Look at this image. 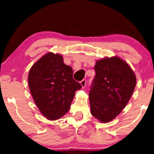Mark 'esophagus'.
I'll return each mask as SVG.
<instances>
[{
  "label": "esophagus",
  "mask_w": 154,
  "mask_h": 154,
  "mask_svg": "<svg viewBox=\"0 0 154 154\" xmlns=\"http://www.w3.org/2000/svg\"><path fill=\"white\" fill-rule=\"evenodd\" d=\"M81 83V85L82 86V88H85V85H86V80L85 79H83L82 80V81L80 82Z\"/></svg>",
  "instance_id": "34e87169"
}]
</instances>
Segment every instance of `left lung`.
I'll return each mask as SVG.
<instances>
[{
	"instance_id": "1",
	"label": "left lung",
	"mask_w": 154,
	"mask_h": 154,
	"mask_svg": "<svg viewBox=\"0 0 154 154\" xmlns=\"http://www.w3.org/2000/svg\"><path fill=\"white\" fill-rule=\"evenodd\" d=\"M95 76L89 92L91 113L102 123L115 119L129 102L136 76L129 65L118 57L97 61Z\"/></svg>"
}]
</instances>
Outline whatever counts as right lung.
Returning a JSON list of instances; mask_svg holds the SVG:
<instances>
[{
  "instance_id": "obj_1",
  "label": "right lung",
  "mask_w": 154,
  "mask_h": 154,
  "mask_svg": "<svg viewBox=\"0 0 154 154\" xmlns=\"http://www.w3.org/2000/svg\"><path fill=\"white\" fill-rule=\"evenodd\" d=\"M28 82L37 107L50 120L60 119L68 112L75 91L82 88L73 79V69L64 64L62 56L52 52L33 65Z\"/></svg>"
}]
</instances>
